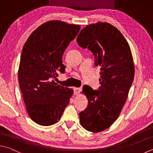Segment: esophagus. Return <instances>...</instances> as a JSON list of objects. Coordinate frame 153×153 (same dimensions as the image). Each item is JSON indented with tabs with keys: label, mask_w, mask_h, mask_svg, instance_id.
Returning <instances> with one entry per match:
<instances>
[{
	"label": "esophagus",
	"mask_w": 153,
	"mask_h": 153,
	"mask_svg": "<svg viewBox=\"0 0 153 153\" xmlns=\"http://www.w3.org/2000/svg\"><path fill=\"white\" fill-rule=\"evenodd\" d=\"M74 95H78L79 94L80 91H81V88H75L74 87Z\"/></svg>",
	"instance_id": "1"
}]
</instances>
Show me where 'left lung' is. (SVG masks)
<instances>
[{
    "instance_id": "1",
    "label": "left lung",
    "mask_w": 153,
    "mask_h": 153,
    "mask_svg": "<svg viewBox=\"0 0 153 153\" xmlns=\"http://www.w3.org/2000/svg\"><path fill=\"white\" fill-rule=\"evenodd\" d=\"M76 42L93 53L95 65L100 67L101 85L99 91L83 86L82 93L88 104L80 112V123L86 131L101 132L117 119L127 99L134 76L131 51L121 33L108 22L86 26L80 30Z\"/></svg>"
}]
</instances>
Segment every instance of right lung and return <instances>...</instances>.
Here are the masks:
<instances>
[{"mask_svg":"<svg viewBox=\"0 0 153 153\" xmlns=\"http://www.w3.org/2000/svg\"><path fill=\"white\" fill-rule=\"evenodd\" d=\"M80 29L78 25L50 21L34 30L23 46L18 78L27 111L34 123L51 126L60 119L73 89L53 80L65 72L62 55Z\"/></svg>","mask_w":153,"mask_h":153,"instance_id":"right-lung-1","label":"right lung"}]
</instances>
